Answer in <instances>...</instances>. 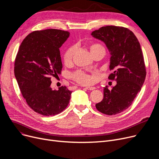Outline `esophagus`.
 <instances>
[{
    "label": "esophagus",
    "mask_w": 159,
    "mask_h": 159,
    "mask_svg": "<svg viewBox=\"0 0 159 159\" xmlns=\"http://www.w3.org/2000/svg\"><path fill=\"white\" fill-rule=\"evenodd\" d=\"M86 89H88V90H90V91H91V90H94V89H95L96 88H95V87H86Z\"/></svg>",
    "instance_id": "34e87169"
}]
</instances>
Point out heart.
<instances>
[{
	"mask_svg": "<svg viewBox=\"0 0 159 159\" xmlns=\"http://www.w3.org/2000/svg\"><path fill=\"white\" fill-rule=\"evenodd\" d=\"M104 48L98 44H93L89 46L90 52L92 54V55L98 52L99 49H102ZM75 52V46H71L68 48L66 50V52L63 55V60L64 62L66 64H69L72 61V58L73 57V55ZM71 78L77 82V83H79L80 84L83 85H88L93 83L94 81V77L91 76V75L83 72L82 71H77L74 73H73L71 75Z\"/></svg>",
	"mask_w": 159,
	"mask_h": 159,
	"instance_id": "b5f03b06",
	"label": "heart"
}]
</instances>
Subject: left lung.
Segmentation results:
<instances>
[{
    "mask_svg": "<svg viewBox=\"0 0 159 159\" xmlns=\"http://www.w3.org/2000/svg\"><path fill=\"white\" fill-rule=\"evenodd\" d=\"M93 37L103 41L111 55L108 79L116 81L110 91L106 86L104 98L95 104L98 111L107 115L120 113L131 105L140 92L146 75L143 52L136 36L129 29L106 26L95 30Z\"/></svg>",
    "mask_w": 159,
    "mask_h": 159,
    "instance_id": "obj_1",
    "label": "left lung"
}]
</instances>
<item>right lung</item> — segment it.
Segmentation results:
<instances>
[{
  "mask_svg": "<svg viewBox=\"0 0 159 159\" xmlns=\"http://www.w3.org/2000/svg\"><path fill=\"white\" fill-rule=\"evenodd\" d=\"M70 33L61 30L34 31L26 36L15 60L14 73L21 93L31 109L44 116L61 113L68 106L71 91L51 88L53 77L61 74L59 48Z\"/></svg>",
  "mask_w": 159,
  "mask_h": 159,
  "instance_id": "obj_1",
  "label": "right lung"
}]
</instances>
